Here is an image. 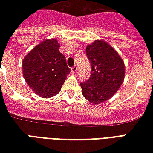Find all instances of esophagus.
<instances>
[{
  "instance_id": "1",
  "label": "esophagus",
  "mask_w": 153,
  "mask_h": 153,
  "mask_svg": "<svg viewBox=\"0 0 153 153\" xmlns=\"http://www.w3.org/2000/svg\"><path fill=\"white\" fill-rule=\"evenodd\" d=\"M77 70H78V67H77V65H76V66H74V67H72V68H71V72H72L73 74L76 73Z\"/></svg>"
}]
</instances>
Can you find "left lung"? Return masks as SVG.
<instances>
[{
    "mask_svg": "<svg viewBox=\"0 0 153 153\" xmlns=\"http://www.w3.org/2000/svg\"><path fill=\"white\" fill-rule=\"evenodd\" d=\"M92 65V74L87 82L80 83L82 94L93 105L111 99L124 82L125 62L118 52L103 40H95L86 47Z\"/></svg>",
    "mask_w": 153,
    "mask_h": 153,
    "instance_id": "8db88e82",
    "label": "left lung"
}]
</instances>
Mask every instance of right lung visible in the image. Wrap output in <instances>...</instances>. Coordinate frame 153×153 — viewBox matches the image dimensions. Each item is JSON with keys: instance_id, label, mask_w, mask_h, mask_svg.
Returning a JSON list of instances; mask_svg holds the SVG:
<instances>
[{"instance_id": "1", "label": "right lung", "mask_w": 153, "mask_h": 153, "mask_svg": "<svg viewBox=\"0 0 153 153\" xmlns=\"http://www.w3.org/2000/svg\"><path fill=\"white\" fill-rule=\"evenodd\" d=\"M56 39H46L35 46L23 60V76L34 93L43 98L56 95L70 69L59 51Z\"/></svg>"}]
</instances>
